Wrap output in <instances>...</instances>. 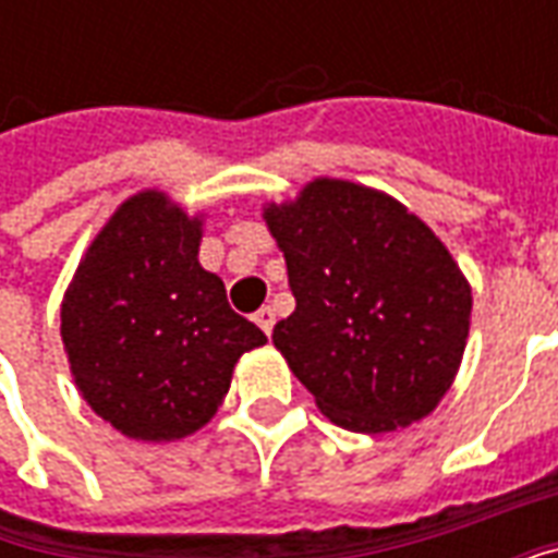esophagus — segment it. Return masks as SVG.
Listing matches in <instances>:
<instances>
[{"instance_id":"1","label":"esophagus","mask_w":558,"mask_h":558,"mask_svg":"<svg viewBox=\"0 0 558 558\" xmlns=\"http://www.w3.org/2000/svg\"><path fill=\"white\" fill-rule=\"evenodd\" d=\"M254 323L263 328L266 335H271V328H275V311H271V307H259L254 314Z\"/></svg>"}]
</instances>
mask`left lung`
I'll use <instances>...</instances> for the list:
<instances>
[{"label": "left lung", "mask_w": 558, "mask_h": 558, "mask_svg": "<svg viewBox=\"0 0 558 558\" xmlns=\"http://www.w3.org/2000/svg\"><path fill=\"white\" fill-rule=\"evenodd\" d=\"M295 311L275 326L323 415L388 433L436 410L466 350L472 290L433 230L395 196L314 179L263 208Z\"/></svg>", "instance_id": "obj_1"}]
</instances>
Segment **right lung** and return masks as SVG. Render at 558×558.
<instances>
[{"instance_id":"obj_1","label":"right lung","mask_w":558,"mask_h":558,"mask_svg":"<svg viewBox=\"0 0 558 558\" xmlns=\"http://www.w3.org/2000/svg\"><path fill=\"white\" fill-rule=\"evenodd\" d=\"M203 218L163 191L128 196L95 235L62 299L80 395L143 442L184 439L227 398L232 367L266 335L199 266Z\"/></svg>"}]
</instances>
